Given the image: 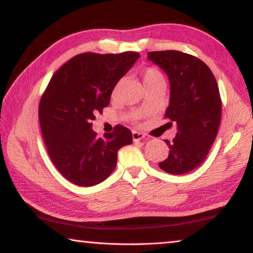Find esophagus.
I'll return each mask as SVG.
<instances>
[{"label": "esophagus", "instance_id": "34e87169", "mask_svg": "<svg viewBox=\"0 0 253 253\" xmlns=\"http://www.w3.org/2000/svg\"><path fill=\"white\" fill-rule=\"evenodd\" d=\"M145 137H146V135L143 134V133H141V132H137V131L132 132V139H133L134 142H137V141H140V140L145 139Z\"/></svg>", "mask_w": 253, "mask_h": 253}]
</instances>
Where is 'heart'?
<instances>
[{
    "mask_svg": "<svg viewBox=\"0 0 253 253\" xmlns=\"http://www.w3.org/2000/svg\"><path fill=\"white\" fill-rule=\"evenodd\" d=\"M123 79H120L118 83L115 84V86L112 90V96L115 97L119 94L120 89H121L123 84ZM142 83L145 84V87L151 86V84H165V79L163 73L159 71L156 68H147L143 70L142 72Z\"/></svg>",
    "mask_w": 253,
    "mask_h": 253,
    "instance_id": "obj_1",
    "label": "heart"
}]
</instances>
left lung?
Listing matches in <instances>:
<instances>
[{
	"label": "left lung",
	"mask_w": 253,
	"mask_h": 253,
	"mask_svg": "<svg viewBox=\"0 0 253 253\" xmlns=\"http://www.w3.org/2000/svg\"><path fill=\"white\" fill-rule=\"evenodd\" d=\"M148 59L169 77L165 118L177 127L173 141L165 140L169 153L159 167L174 175L189 173L207 157L218 131L221 100L217 81L207 64L190 54L162 50L149 52Z\"/></svg>",
	"instance_id": "1"
}]
</instances>
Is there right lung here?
<instances>
[{
  "label": "right lung",
  "mask_w": 253,
  "mask_h": 253,
  "mask_svg": "<svg viewBox=\"0 0 253 253\" xmlns=\"http://www.w3.org/2000/svg\"><path fill=\"white\" fill-rule=\"evenodd\" d=\"M140 57L139 53L79 54L54 73L40 103V123L49 158L67 180L92 186L111 175L118 151L131 145L123 126L97 138L96 113L108 106L115 84Z\"/></svg>",
  "instance_id": "1"
}]
</instances>
